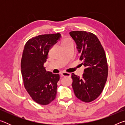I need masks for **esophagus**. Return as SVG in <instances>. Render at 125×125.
<instances>
[{"mask_svg":"<svg viewBox=\"0 0 125 125\" xmlns=\"http://www.w3.org/2000/svg\"><path fill=\"white\" fill-rule=\"evenodd\" d=\"M61 75L62 76V77H71V73H67V72H62L61 73Z\"/></svg>","mask_w":125,"mask_h":125,"instance_id":"1","label":"esophagus"}]
</instances>
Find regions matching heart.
I'll use <instances>...</instances> for the list:
<instances>
[{"label":"heart","instance_id":"heart-1","mask_svg":"<svg viewBox=\"0 0 125 125\" xmlns=\"http://www.w3.org/2000/svg\"><path fill=\"white\" fill-rule=\"evenodd\" d=\"M71 42V41L69 39H65L63 40L62 41V45H64L65 43H67L68 42Z\"/></svg>","mask_w":125,"mask_h":125}]
</instances>
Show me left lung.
<instances>
[{
    "label": "left lung",
    "instance_id": "left-lung-1",
    "mask_svg": "<svg viewBox=\"0 0 125 125\" xmlns=\"http://www.w3.org/2000/svg\"><path fill=\"white\" fill-rule=\"evenodd\" d=\"M69 34L77 44L79 60L85 67L82 78L72 74L74 93L79 100L89 103L98 98L107 80L108 66L105 51L94 33L73 31Z\"/></svg>",
    "mask_w": 125,
    "mask_h": 125
}]
</instances>
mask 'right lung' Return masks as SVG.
Instances as JSON below:
<instances>
[{"label": "right lung", "instance_id": "1", "mask_svg": "<svg viewBox=\"0 0 125 125\" xmlns=\"http://www.w3.org/2000/svg\"><path fill=\"white\" fill-rule=\"evenodd\" d=\"M61 37L60 33L39 35L29 40L23 51L21 71L24 87L40 105L49 104L56 98L60 75L46 71L43 64L50 50Z\"/></svg>", "mask_w": 125, "mask_h": 125}]
</instances>
